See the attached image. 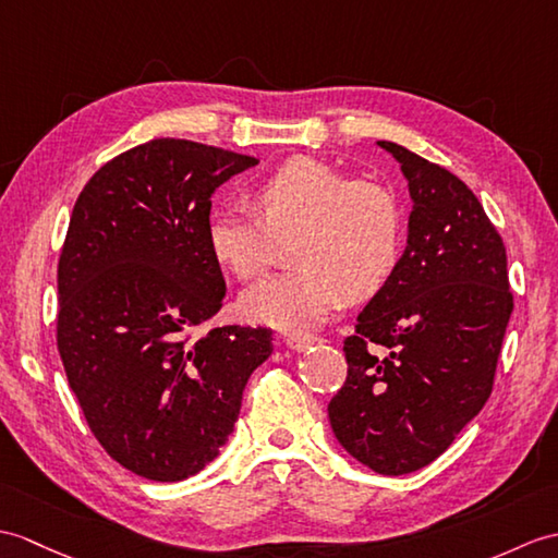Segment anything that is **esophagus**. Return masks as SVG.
I'll return each instance as SVG.
<instances>
[{
    "instance_id": "esophagus-1",
    "label": "esophagus",
    "mask_w": 558,
    "mask_h": 558,
    "mask_svg": "<svg viewBox=\"0 0 558 558\" xmlns=\"http://www.w3.org/2000/svg\"><path fill=\"white\" fill-rule=\"evenodd\" d=\"M318 342V338H284V344H288V349H292V352H306L308 347H314Z\"/></svg>"
}]
</instances>
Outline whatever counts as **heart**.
<instances>
[{
  "instance_id": "heart-1",
  "label": "heart",
  "mask_w": 558,
  "mask_h": 558,
  "mask_svg": "<svg viewBox=\"0 0 558 558\" xmlns=\"http://www.w3.org/2000/svg\"><path fill=\"white\" fill-rule=\"evenodd\" d=\"M254 209L218 206L206 223L209 252L238 278H254L290 240L294 270L258 280L242 294L244 316L284 332H308L344 300H368L392 278L404 247L395 194L349 180L311 157L282 163L254 187Z\"/></svg>"
}]
</instances>
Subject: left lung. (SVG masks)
Wrapping results in <instances>:
<instances>
[{"label":"left lung","instance_id":"1","mask_svg":"<svg viewBox=\"0 0 558 558\" xmlns=\"http://www.w3.org/2000/svg\"><path fill=\"white\" fill-rule=\"evenodd\" d=\"M378 147L409 183L407 250L344 340L347 380L328 418L359 463L407 475L485 407L513 296L507 250L469 185L395 142Z\"/></svg>","mask_w":558,"mask_h":558}]
</instances>
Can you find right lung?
Wrapping results in <instances>:
<instances>
[{
  "instance_id": "1",
  "label": "right lung",
  "mask_w": 558,
  "mask_h": 558,
  "mask_svg": "<svg viewBox=\"0 0 558 558\" xmlns=\"http://www.w3.org/2000/svg\"><path fill=\"white\" fill-rule=\"evenodd\" d=\"M258 159L151 140L104 163L59 258L57 344L89 430L157 483L199 473L228 442L268 328L202 332L226 296L206 242L214 192Z\"/></svg>"
}]
</instances>
